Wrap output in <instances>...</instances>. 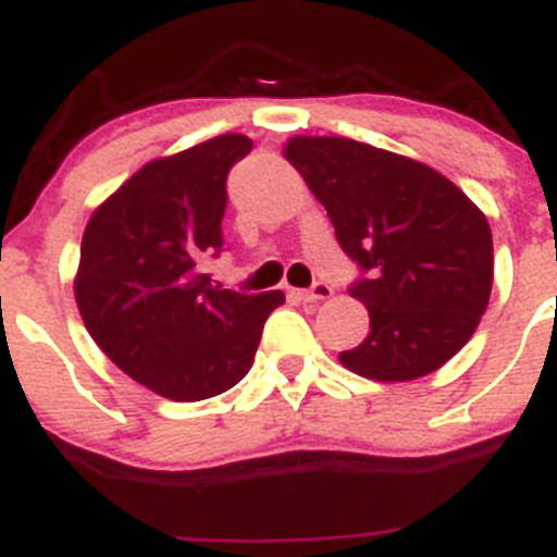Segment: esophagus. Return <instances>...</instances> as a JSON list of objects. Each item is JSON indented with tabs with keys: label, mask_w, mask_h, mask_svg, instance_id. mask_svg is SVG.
Instances as JSON below:
<instances>
[{
	"label": "esophagus",
	"mask_w": 557,
	"mask_h": 557,
	"mask_svg": "<svg viewBox=\"0 0 557 557\" xmlns=\"http://www.w3.org/2000/svg\"><path fill=\"white\" fill-rule=\"evenodd\" d=\"M299 299L305 301V305H318V301L331 299V285L329 283H314L312 288L299 290Z\"/></svg>",
	"instance_id": "obj_1"
}]
</instances>
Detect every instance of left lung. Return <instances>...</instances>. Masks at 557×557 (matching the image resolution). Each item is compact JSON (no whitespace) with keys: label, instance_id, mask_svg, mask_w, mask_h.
<instances>
[{"label":"left lung","instance_id":"left-lung-1","mask_svg":"<svg viewBox=\"0 0 557 557\" xmlns=\"http://www.w3.org/2000/svg\"><path fill=\"white\" fill-rule=\"evenodd\" d=\"M285 159L361 267L350 285L369 336L339 361L361 377H425L471 339L493 285V237L474 201L420 161L347 137H294Z\"/></svg>","mask_w":557,"mask_h":557}]
</instances>
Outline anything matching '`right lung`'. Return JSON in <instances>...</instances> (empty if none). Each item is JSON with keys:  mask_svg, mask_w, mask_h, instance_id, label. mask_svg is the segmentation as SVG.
<instances>
[{"mask_svg": "<svg viewBox=\"0 0 557 557\" xmlns=\"http://www.w3.org/2000/svg\"><path fill=\"white\" fill-rule=\"evenodd\" d=\"M252 150L221 134L150 161L88 221L75 277L88 334L121 372L172 401H201L250 372L280 290L223 288L205 272L223 250L226 177Z\"/></svg>", "mask_w": 557, "mask_h": 557, "instance_id": "right-lung-1", "label": "right lung"}]
</instances>
